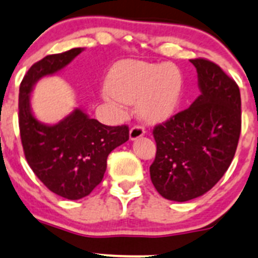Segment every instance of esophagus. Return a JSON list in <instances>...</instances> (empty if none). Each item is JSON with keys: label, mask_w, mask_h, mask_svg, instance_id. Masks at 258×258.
<instances>
[{"label": "esophagus", "mask_w": 258, "mask_h": 258, "mask_svg": "<svg viewBox=\"0 0 258 258\" xmlns=\"http://www.w3.org/2000/svg\"><path fill=\"white\" fill-rule=\"evenodd\" d=\"M145 134V129L140 125H134L129 132V138L130 140H137L138 138L143 137Z\"/></svg>", "instance_id": "esophagus-1"}]
</instances>
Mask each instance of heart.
I'll return each instance as SVG.
<instances>
[{"mask_svg":"<svg viewBox=\"0 0 258 258\" xmlns=\"http://www.w3.org/2000/svg\"><path fill=\"white\" fill-rule=\"evenodd\" d=\"M103 96L115 105L137 104L150 123H163L177 113L184 89L179 69L173 63L126 60L114 66Z\"/></svg>","mask_w":258,"mask_h":258,"instance_id":"b5f03b06","label":"heart"}]
</instances>
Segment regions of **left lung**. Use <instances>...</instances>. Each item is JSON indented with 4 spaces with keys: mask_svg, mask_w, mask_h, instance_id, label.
<instances>
[{
    "mask_svg": "<svg viewBox=\"0 0 258 258\" xmlns=\"http://www.w3.org/2000/svg\"><path fill=\"white\" fill-rule=\"evenodd\" d=\"M189 61L201 95L153 130L157 154L150 179L162 197L175 202L215 187L233 159L241 133V94L233 79L212 61Z\"/></svg>",
    "mask_w": 258,
    "mask_h": 258,
    "instance_id": "8db88e82",
    "label": "left lung"
}]
</instances>
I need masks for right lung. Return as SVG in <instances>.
Masks as SVG:
<instances>
[{"label": "right lung", "mask_w": 258, "mask_h": 258, "mask_svg": "<svg viewBox=\"0 0 258 258\" xmlns=\"http://www.w3.org/2000/svg\"><path fill=\"white\" fill-rule=\"evenodd\" d=\"M83 47L48 55L34 63L20 85L19 124L27 163L55 195L76 201L101 182L111 150L129 139L126 125L108 126L76 108L56 124L40 121L32 113L31 93L40 79L65 69Z\"/></svg>", "instance_id": "1"}]
</instances>
